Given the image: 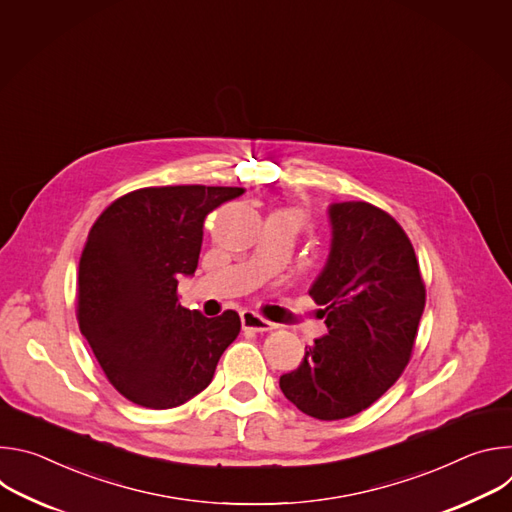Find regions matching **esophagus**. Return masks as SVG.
I'll return each instance as SVG.
<instances>
[{
	"label": "esophagus",
	"mask_w": 512,
	"mask_h": 512,
	"mask_svg": "<svg viewBox=\"0 0 512 512\" xmlns=\"http://www.w3.org/2000/svg\"><path fill=\"white\" fill-rule=\"evenodd\" d=\"M241 326H243V330H251V332H269L275 328L273 322L261 318L259 314H255L251 310L241 312Z\"/></svg>",
	"instance_id": "34e87169"
}]
</instances>
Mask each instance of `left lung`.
Wrapping results in <instances>:
<instances>
[{
  "label": "left lung",
  "mask_w": 512,
  "mask_h": 512,
  "mask_svg": "<svg viewBox=\"0 0 512 512\" xmlns=\"http://www.w3.org/2000/svg\"><path fill=\"white\" fill-rule=\"evenodd\" d=\"M328 218V261L310 287L328 334L279 377L283 395L322 421L356 415L393 387L425 308L413 245L391 214L369 202H334Z\"/></svg>",
  "instance_id": "obj_1"
}]
</instances>
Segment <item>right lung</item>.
I'll return each mask as SVG.
<instances>
[{
    "instance_id": "1",
    "label": "right lung",
    "mask_w": 512,
    "mask_h": 512,
    "mask_svg": "<svg viewBox=\"0 0 512 512\" xmlns=\"http://www.w3.org/2000/svg\"><path fill=\"white\" fill-rule=\"evenodd\" d=\"M231 186L139 188L103 210L79 263L77 320L109 383L129 401L170 409L204 391L239 336V314L206 318L178 304L194 275L208 212Z\"/></svg>"
}]
</instances>
